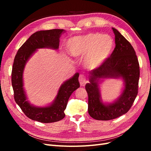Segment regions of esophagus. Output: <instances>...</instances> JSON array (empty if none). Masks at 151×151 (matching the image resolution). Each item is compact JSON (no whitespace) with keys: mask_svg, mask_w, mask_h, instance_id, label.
Listing matches in <instances>:
<instances>
[{"mask_svg":"<svg viewBox=\"0 0 151 151\" xmlns=\"http://www.w3.org/2000/svg\"><path fill=\"white\" fill-rule=\"evenodd\" d=\"M79 81L80 84L81 86H84V84L86 83V77L84 76V75L80 74V76L79 77Z\"/></svg>","mask_w":151,"mask_h":151,"instance_id":"esophagus-1","label":"esophagus"}]
</instances>
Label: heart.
<instances>
[{"mask_svg": "<svg viewBox=\"0 0 151 151\" xmlns=\"http://www.w3.org/2000/svg\"><path fill=\"white\" fill-rule=\"evenodd\" d=\"M113 46V40L109 36L91 33L70 38L67 42V49L72 57H85V67L94 70L106 62L110 56Z\"/></svg>", "mask_w": 151, "mask_h": 151, "instance_id": "heart-1", "label": "heart"}]
</instances>
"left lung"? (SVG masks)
Returning a JSON list of instances; mask_svg holds the SVG:
<instances>
[{
  "mask_svg": "<svg viewBox=\"0 0 151 151\" xmlns=\"http://www.w3.org/2000/svg\"><path fill=\"white\" fill-rule=\"evenodd\" d=\"M115 48L103 64L89 72V83L86 84L88 94V113L95 120L115 119L129 111L138 93L139 63L132 45L115 28ZM122 78L124 88L120 96L112 103L101 99L99 84L103 79Z\"/></svg>",
  "mask_w": 151,
  "mask_h": 151,
  "instance_id": "8db88e82",
  "label": "left lung"
}]
</instances>
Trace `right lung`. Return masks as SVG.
<instances>
[{
  "label": "right lung",
  "mask_w": 151,
  "mask_h": 151,
  "mask_svg": "<svg viewBox=\"0 0 151 151\" xmlns=\"http://www.w3.org/2000/svg\"><path fill=\"white\" fill-rule=\"evenodd\" d=\"M65 31L54 29L36 32L18 50L12 70V86L15 101L30 119L42 123L60 121L65 117L64 110L72 93L80 87L78 72L60 87L53 102L46 106H36L28 100L24 88L23 72L26 63L40 48L58 50L60 38Z\"/></svg>",
  "instance_id": "add662e5"
}]
</instances>
